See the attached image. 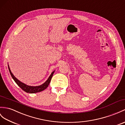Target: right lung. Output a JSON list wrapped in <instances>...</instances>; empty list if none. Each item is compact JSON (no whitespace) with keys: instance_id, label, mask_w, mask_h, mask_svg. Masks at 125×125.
<instances>
[{"instance_id":"right-lung-1","label":"right lung","mask_w":125,"mask_h":125,"mask_svg":"<svg viewBox=\"0 0 125 125\" xmlns=\"http://www.w3.org/2000/svg\"><path fill=\"white\" fill-rule=\"evenodd\" d=\"M8 69H9V71L10 72V74L11 75V77L13 78V79H14V81H15V82L17 83V85L24 92L29 93H36L42 92L43 91V90H45L48 86L49 84L51 81L52 78L53 77V75L54 73V71L52 72L51 74V76L49 77L48 79L46 80V82L45 83L42 84V85H40L38 86H30L25 85V84H24V83H22V82H21L20 81H19L18 79H17L16 78H15V76L13 74V73H11L9 66H8Z\"/></svg>"}]
</instances>
